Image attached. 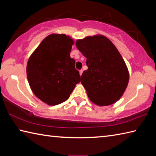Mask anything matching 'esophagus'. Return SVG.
Here are the masks:
<instances>
[{
    "label": "esophagus",
    "mask_w": 156,
    "mask_h": 156,
    "mask_svg": "<svg viewBox=\"0 0 156 156\" xmlns=\"http://www.w3.org/2000/svg\"><path fill=\"white\" fill-rule=\"evenodd\" d=\"M82 72H83V70H82V69H80V70L79 71V73H80V76L82 74Z\"/></svg>",
    "instance_id": "obj_1"
}]
</instances>
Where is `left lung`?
<instances>
[{
    "mask_svg": "<svg viewBox=\"0 0 156 156\" xmlns=\"http://www.w3.org/2000/svg\"><path fill=\"white\" fill-rule=\"evenodd\" d=\"M76 45L87 58V70L81 83L89 99L98 106L115 103L123 94L129 74L125 62L114 44L103 35L78 39Z\"/></svg>",
    "mask_w": 156,
    "mask_h": 156,
    "instance_id": "8db88e82",
    "label": "left lung"
}]
</instances>
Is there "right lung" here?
<instances>
[{"label": "right lung", "instance_id": "1", "mask_svg": "<svg viewBox=\"0 0 156 156\" xmlns=\"http://www.w3.org/2000/svg\"><path fill=\"white\" fill-rule=\"evenodd\" d=\"M74 41L64 34L46 37L29 58L27 76L34 94L45 103L66 101L80 82L75 60L70 58Z\"/></svg>", "mask_w": 156, "mask_h": 156}]
</instances>
